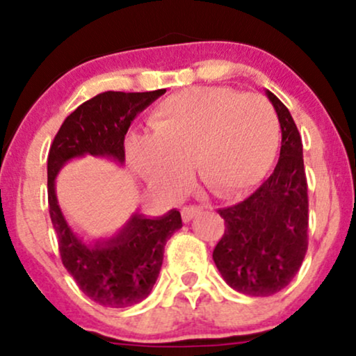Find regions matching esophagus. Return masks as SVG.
Instances as JSON below:
<instances>
[{
    "label": "esophagus",
    "instance_id": "esophagus-1",
    "mask_svg": "<svg viewBox=\"0 0 356 356\" xmlns=\"http://www.w3.org/2000/svg\"><path fill=\"white\" fill-rule=\"evenodd\" d=\"M202 207L201 206H186L182 207V220L184 222H189V220H192L195 218V216L201 214Z\"/></svg>",
    "mask_w": 356,
    "mask_h": 356
}]
</instances>
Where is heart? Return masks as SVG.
I'll use <instances>...</instances> for the list:
<instances>
[{
	"instance_id": "obj_1",
	"label": "heart",
	"mask_w": 356,
	"mask_h": 356,
	"mask_svg": "<svg viewBox=\"0 0 356 356\" xmlns=\"http://www.w3.org/2000/svg\"><path fill=\"white\" fill-rule=\"evenodd\" d=\"M149 136L127 140L129 164L150 187L177 192L194 167L218 199L254 187L271 167L280 142L275 108L256 93L224 87L186 88L157 105Z\"/></svg>"
}]
</instances>
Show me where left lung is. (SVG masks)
<instances>
[{
	"mask_svg": "<svg viewBox=\"0 0 356 356\" xmlns=\"http://www.w3.org/2000/svg\"><path fill=\"white\" fill-rule=\"evenodd\" d=\"M281 125L280 161L256 192L218 212L226 229L212 252L220 276L236 291L271 296L291 283L308 249V184L295 120L266 90Z\"/></svg>",
	"mask_w": 356,
	"mask_h": 356,
	"instance_id": "obj_1",
	"label": "left lung"
}]
</instances>
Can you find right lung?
<instances>
[{"instance_id": "right-lung-1", "label": "right lung", "mask_w": 356, "mask_h": 356, "mask_svg": "<svg viewBox=\"0 0 356 356\" xmlns=\"http://www.w3.org/2000/svg\"><path fill=\"white\" fill-rule=\"evenodd\" d=\"M165 88L154 92H104L65 118L48 154V206L61 263L90 300L105 308H129L152 291L167 239L182 227L181 212L161 218L134 212L112 238L85 241L72 229L56 199L55 179L72 159L93 155L124 165L130 124Z\"/></svg>"}]
</instances>
